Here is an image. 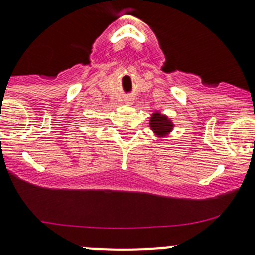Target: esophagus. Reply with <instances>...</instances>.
I'll return each instance as SVG.
<instances>
[{
  "instance_id": "34e87169",
  "label": "esophagus",
  "mask_w": 255,
  "mask_h": 255,
  "mask_svg": "<svg viewBox=\"0 0 255 255\" xmlns=\"http://www.w3.org/2000/svg\"><path fill=\"white\" fill-rule=\"evenodd\" d=\"M128 103H130V100H129V102H128Z\"/></svg>"
}]
</instances>
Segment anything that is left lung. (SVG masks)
<instances>
[{"label":"left lung","mask_w":255,"mask_h":255,"mask_svg":"<svg viewBox=\"0 0 255 255\" xmlns=\"http://www.w3.org/2000/svg\"><path fill=\"white\" fill-rule=\"evenodd\" d=\"M150 127L157 137H165L173 129V123L166 116L160 113H153L150 119Z\"/></svg>","instance_id":"obj_1"}]
</instances>
